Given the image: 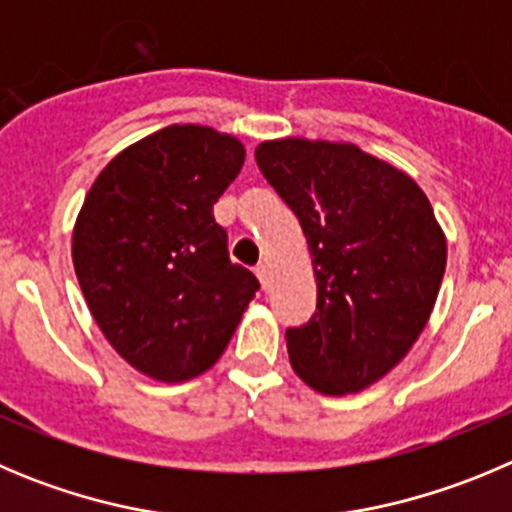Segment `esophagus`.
Here are the masks:
<instances>
[{
    "label": "esophagus",
    "instance_id": "34e87169",
    "mask_svg": "<svg viewBox=\"0 0 512 512\" xmlns=\"http://www.w3.org/2000/svg\"><path fill=\"white\" fill-rule=\"evenodd\" d=\"M256 276H259V281H261V287H269V266L266 264H259L256 266Z\"/></svg>",
    "mask_w": 512,
    "mask_h": 512
}]
</instances>
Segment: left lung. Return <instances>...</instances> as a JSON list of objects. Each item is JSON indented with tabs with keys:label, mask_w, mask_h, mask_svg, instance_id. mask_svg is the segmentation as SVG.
<instances>
[{
	"label": "left lung",
	"mask_w": 512,
	"mask_h": 512,
	"mask_svg": "<svg viewBox=\"0 0 512 512\" xmlns=\"http://www.w3.org/2000/svg\"><path fill=\"white\" fill-rule=\"evenodd\" d=\"M266 182L299 218L317 312L287 330L294 373L325 396L381 381L419 340L447 266V238L406 172L345 142L256 147Z\"/></svg>",
	"instance_id": "8db88e82"
}]
</instances>
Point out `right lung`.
<instances>
[{"instance_id": "1", "label": "right lung", "mask_w": 512, "mask_h": 512, "mask_svg": "<svg viewBox=\"0 0 512 512\" xmlns=\"http://www.w3.org/2000/svg\"><path fill=\"white\" fill-rule=\"evenodd\" d=\"M246 149L172 124L116 154L73 228V266L111 348L154 381L182 383L228 348L259 279L228 256L213 205Z\"/></svg>"}]
</instances>
